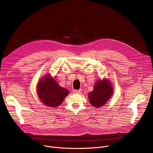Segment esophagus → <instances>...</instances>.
<instances>
[{
	"instance_id": "1",
	"label": "esophagus",
	"mask_w": 153,
	"mask_h": 153,
	"mask_svg": "<svg viewBox=\"0 0 153 153\" xmlns=\"http://www.w3.org/2000/svg\"><path fill=\"white\" fill-rule=\"evenodd\" d=\"M82 89L80 90H74L73 92L74 93H76V94H81L82 93Z\"/></svg>"
}]
</instances>
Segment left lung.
<instances>
[{"label": "left lung", "instance_id": "1", "mask_svg": "<svg viewBox=\"0 0 153 153\" xmlns=\"http://www.w3.org/2000/svg\"><path fill=\"white\" fill-rule=\"evenodd\" d=\"M114 93V88L108 78H101L95 83L93 91L88 94L90 103L94 107H102Z\"/></svg>", "mask_w": 153, "mask_h": 153}]
</instances>
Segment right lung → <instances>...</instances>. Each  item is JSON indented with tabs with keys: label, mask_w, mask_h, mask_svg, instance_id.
Returning a JSON list of instances; mask_svg holds the SVG:
<instances>
[{
	"label": "right lung",
	"mask_w": 153,
	"mask_h": 153,
	"mask_svg": "<svg viewBox=\"0 0 153 153\" xmlns=\"http://www.w3.org/2000/svg\"><path fill=\"white\" fill-rule=\"evenodd\" d=\"M36 91L41 103L53 108L61 105L69 93L68 89L60 86L49 73L44 75L38 82Z\"/></svg>",
	"instance_id": "add662e5"
}]
</instances>
